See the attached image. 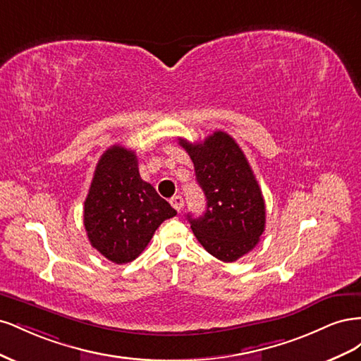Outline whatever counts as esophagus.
<instances>
[{"mask_svg":"<svg viewBox=\"0 0 361 361\" xmlns=\"http://www.w3.org/2000/svg\"><path fill=\"white\" fill-rule=\"evenodd\" d=\"M170 203H171V206H173L174 209H176L178 212L182 211V207H183V199L180 197V195H174V197L170 199Z\"/></svg>","mask_w":361,"mask_h":361,"instance_id":"esophagus-1","label":"esophagus"}]
</instances>
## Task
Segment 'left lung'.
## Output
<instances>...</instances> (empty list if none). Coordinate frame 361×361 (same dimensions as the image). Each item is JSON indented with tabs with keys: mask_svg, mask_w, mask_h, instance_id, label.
I'll use <instances>...</instances> for the list:
<instances>
[{
	"mask_svg": "<svg viewBox=\"0 0 361 361\" xmlns=\"http://www.w3.org/2000/svg\"><path fill=\"white\" fill-rule=\"evenodd\" d=\"M194 164L206 211L188 221L207 253L235 262L253 250L265 231V200L253 170L236 141L216 130L203 143L179 138Z\"/></svg>",
	"mask_w": 361,
	"mask_h": 361,
	"instance_id": "obj_1",
	"label": "left lung"
}]
</instances>
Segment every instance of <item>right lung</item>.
I'll return each instance as SVG.
<instances>
[{"mask_svg":"<svg viewBox=\"0 0 361 361\" xmlns=\"http://www.w3.org/2000/svg\"><path fill=\"white\" fill-rule=\"evenodd\" d=\"M178 212L141 179L135 152L118 145L104 152L84 202L93 248L117 265L141 255L162 221Z\"/></svg>","mask_w":361,"mask_h":361,"instance_id":"right-lung-1","label":"right lung"}]
</instances>
